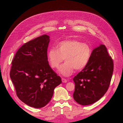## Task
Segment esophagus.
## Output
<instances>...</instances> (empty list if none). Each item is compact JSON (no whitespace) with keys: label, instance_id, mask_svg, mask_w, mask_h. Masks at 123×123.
I'll use <instances>...</instances> for the list:
<instances>
[{"label":"esophagus","instance_id":"obj_1","mask_svg":"<svg viewBox=\"0 0 123 123\" xmlns=\"http://www.w3.org/2000/svg\"><path fill=\"white\" fill-rule=\"evenodd\" d=\"M62 83H66L67 82V81H68V80H67L66 79H64V78H62Z\"/></svg>","mask_w":123,"mask_h":123}]
</instances>
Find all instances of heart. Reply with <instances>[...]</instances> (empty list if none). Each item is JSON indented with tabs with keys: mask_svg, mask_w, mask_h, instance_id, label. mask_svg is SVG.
Returning <instances> with one entry per match:
<instances>
[{
	"mask_svg": "<svg viewBox=\"0 0 123 123\" xmlns=\"http://www.w3.org/2000/svg\"><path fill=\"white\" fill-rule=\"evenodd\" d=\"M90 46L77 40H66L59 42L57 49L52 48L48 52L47 58L52 68L58 67L63 61H66L58 69V72L64 76L72 75L74 69L80 71L88 65L91 56Z\"/></svg>",
	"mask_w": 123,
	"mask_h": 123,
	"instance_id": "1",
	"label": "heart"
}]
</instances>
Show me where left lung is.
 <instances>
[{"mask_svg":"<svg viewBox=\"0 0 123 123\" xmlns=\"http://www.w3.org/2000/svg\"><path fill=\"white\" fill-rule=\"evenodd\" d=\"M113 62L104 44L93 50L88 65L73 78V98L81 105L93 104L101 98L109 87Z\"/></svg>","mask_w":123,"mask_h":123,"instance_id":"1","label":"left lung"}]
</instances>
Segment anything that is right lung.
<instances>
[{"instance_id": "add662e5", "label": "right lung", "mask_w": 123, "mask_h": 123, "mask_svg": "<svg viewBox=\"0 0 123 123\" xmlns=\"http://www.w3.org/2000/svg\"><path fill=\"white\" fill-rule=\"evenodd\" d=\"M50 36L43 35L22 46L12 62L10 78L22 102L36 108L49 103L60 76L52 69L47 58Z\"/></svg>"}]
</instances>
